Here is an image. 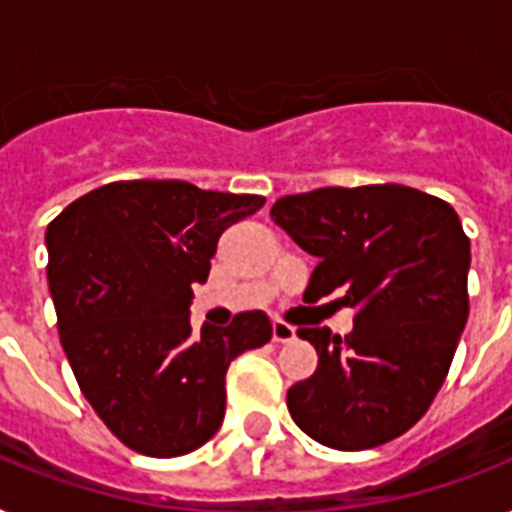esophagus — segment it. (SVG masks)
Returning <instances> with one entry per match:
<instances>
[{"mask_svg": "<svg viewBox=\"0 0 512 512\" xmlns=\"http://www.w3.org/2000/svg\"><path fill=\"white\" fill-rule=\"evenodd\" d=\"M271 329H273V342H289V340H295V327H292V324H287V321L273 319Z\"/></svg>", "mask_w": 512, "mask_h": 512, "instance_id": "obj_1", "label": "esophagus"}]
</instances>
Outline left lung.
I'll return each instance as SVG.
<instances>
[{
    "label": "left lung",
    "instance_id": "8db88e82",
    "mask_svg": "<svg viewBox=\"0 0 512 512\" xmlns=\"http://www.w3.org/2000/svg\"><path fill=\"white\" fill-rule=\"evenodd\" d=\"M273 223L319 257L305 303L342 292L353 332L297 335L319 353L287 390L297 428L361 452L388 444L428 412L468 324L470 239L452 204L398 183L316 188L273 204Z\"/></svg>",
    "mask_w": 512,
    "mask_h": 512
}]
</instances>
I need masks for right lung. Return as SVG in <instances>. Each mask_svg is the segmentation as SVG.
I'll return each instance as SVG.
<instances>
[{"label": "right lung", "mask_w": 512, "mask_h": 512, "mask_svg": "<svg viewBox=\"0 0 512 512\" xmlns=\"http://www.w3.org/2000/svg\"><path fill=\"white\" fill-rule=\"evenodd\" d=\"M263 204L183 180H122L47 225L60 345L84 398L132 452L180 457L207 444L223 422L231 361L271 340L263 311L201 332L188 319L220 233Z\"/></svg>", "instance_id": "right-lung-1"}]
</instances>
